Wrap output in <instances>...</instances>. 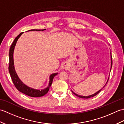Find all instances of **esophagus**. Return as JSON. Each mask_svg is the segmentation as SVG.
Wrapping results in <instances>:
<instances>
[{
	"label": "esophagus",
	"instance_id": "34e87169",
	"mask_svg": "<svg viewBox=\"0 0 124 124\" xmlns=\"http://www.w3.org/2000/svg\"><path fill=\"white\" fill-rule=\"evenodd\" d=\"M62 68H63V69H68V64L67 63L65 62V63H64L63 64Z\"/></svg>",
	"mask_w": 124,
	"mask_h": 124
}]
</instances>
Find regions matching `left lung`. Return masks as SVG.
<instances>
[{
  "instance_id": "1",
  "label": "left lung",
  "mask_w": 124,
  "mask_h": 124,
  "mask_svg": "<svg viewBox=\"0 0 124 124\" xmlns=\"http://www.w3.org/2000/svg\"><path fill=\"white\" fill-rule=\"evenodd\" d=\"M111 68H110V71H111V68H112V56H111ZM108 80H109V78H108V81H107V82L108 81ZM107 83L106 84V85L107 84ZM106 85H104V86H106ZM104 86L103 87V88H104ZM102 89H100V90H99V91H97V92H96L95 93H94V94H92V95H89V96H81V95H78V94H76V93H75L74 92H72V93L74 94L75 95H76V96H77L78 97H80V98H83V99H88V98H90V97H94V96H96L97 94H98L101 91V90L102 89Z\"/></svg>"
}]
</instances>
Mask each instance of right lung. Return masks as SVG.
<instances>
[{"instance_id":"add662e5","label":"right lung","mask_w":124,"mask_h":124,"mask_svg":"<svg viewBox=\"0 0 124 124\" xmlns=\"http://www.w3.org/2000/svg\"><path fill=\"white\" fill-rule=\"evenodd\" d=\"M46 29H43V30H37V29H32L30 30L27 31H44ZM23 32H21L14 39V41L13 42L12 45L10 46V49H9V64L8 67V70L9 72L10 73V77H11L12 80L13 81L14 85H15V87L17 89L18 91L21 92V93L27 95L28 96H29L31 97H41L45 95L48 92L49 87H51L53 80L55 76L57 75V73H54L53 74L51 75L49 77V84L48 86L46 88L43 89H33L25 85V84L23 83L22 81L20 79L18 78V76L17 75L16 72L14 68V59H13V53H14V50L15 46L16 44V42L18 40V39L20 38V37L21 36Z\"/></svg>"}]
</instances>
